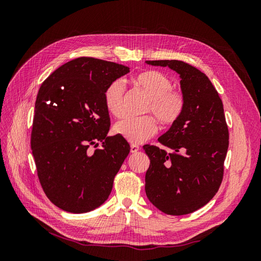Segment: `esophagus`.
Returning a JSON list of instances; mask_svg holds the SVG:
<instances>
[{
	"mask_svg": "<svg viewBox=\"0 0 261 261\" xmlns=\"http://www.w3.org/2000/svg\"><path fill=\"white\" fill-rule=\"evenodd\" d=\"M139 149H140V148H139L137 145H132V146H130V152H132V153H136L137 151H139Z\"/></svg>",
	"mask_w": 261,
	"mask_h": 261,
	"instance_id": "1",
	"label": "esophagus"
}]
</instances>
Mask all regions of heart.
<instances>
[{
    "label": "heart",
    "instance_id": "1",
    "mask_svg": "<svg viewBox=\"0 0 261 261\" xmlns=\"http://www.w3.org/2000/svg\"><path fill=\"white\" fill-rule=\"evenodd\" d=\"M133 83L149 98L145 112L154 114L163 126L176 123L184 112L185 97L181 91L173 88L171 78L158 70H147L133 78ZM105 106L110 114L121 117L124 113L125 86L121 80L113 81L103 93ZM158 125L151 115L126 117L117 122L114 132L132 144H141L152 137Z\"/></svg>",
    "mask_w": 261,
    "mask_h": 261
}]
</instances>
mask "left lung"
Returning a JSON list of instances; mask_svg holds the SVG:
<instances>
[{
	"label": "left lung",
	"instance_id": "left-lung-1",
	"mask_svg": "<svg viewBox=\"0 0 261 261\" xmlns=\"http://www.w3.org/2000/svg\"><path fill=\"white\" fill-rule=\"evenodd\" d=\"M146 63L175 70L185 97L179 120L158 139L173 152L144 146L150 159L146 195L167 215H188L207 204L222 183L228 148L223 103L209 78L187 63L177 60Z\"/></svg>",
	"mask_w": 261,
	"mask_h": 261
}]
</instances>
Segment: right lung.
Instances as JSON below:
<instances>
[{
  "label": "right lung",
  "instance_id": "1",
  "mask_svg": "<svg viewBox=\"0 0 261 261\" xmlns=\"http://www.w3.org/2000/svg\"><path fill=\"white\" fill-rule=\"evenodd\" d=\"M128 72L117 63L83 57L54 70L39 89L30 146L43 192L62 210L89 212L111 194L130 147L120 135L107 136L103 93Z\"/></svg>",
  "mask_w": 261,
  "mask_h": 261
}]
</instances>
